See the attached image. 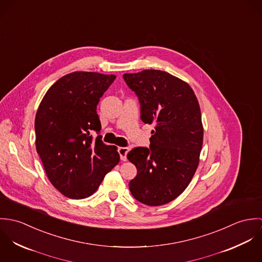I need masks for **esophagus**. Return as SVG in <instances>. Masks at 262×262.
<instances>
[{
    "mask_svg": "<svg viewBox=\"0 0 262 262\" xmlns=\"http://www.w3.org/2000/svg\"><path fill=\"white\" fill-rule=\"evenodd\" d=\"M118 152L120 154L121 160L126 161L127 160V153L129 152V148H127V147H119L118 148Z\"/></svg>",
    "mask_w": 262,
    "mask_h": 262,
    "instance_id": "obj_1",
    "label": "esophagus"
}]
</instances>
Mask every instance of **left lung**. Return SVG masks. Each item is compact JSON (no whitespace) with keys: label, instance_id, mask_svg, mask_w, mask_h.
Segmentation results:
<instances>
[{"label":"left lung","instance_id":"obj_1","mask_svg":"<svg viewBox=\"0 0 262 262\" xmlns=\"http://www.w3.org/2000/svg\"><path fill=\"white\" fill-rule=\"evenodd\" d=\"M123 78L138 97L141 120L154 125L149 148L127 154L137 168L130 191L144 205H165L187 188L199 165L204 130L198 99L186 81L162 71Z\"/></svg>","mask_w":262,"mask_h":262}]
</instances>
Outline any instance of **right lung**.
<instances>
[{
  "label": "right lung",
  "instance_id": "obj_1",
  "mask_svg": "<svg viewBox=\"0 0 262 262\" xmlns=\"http://www.w3.org/2000/svg\"><path fill=\"white\" fill-rule=\"evenodd\" d=\"M116 75L75 72L60 77L43 97L36 117V150L48 180L63 195L79 200L93 194L120 155L106 145L97 114L100 99Z\"/></svg>",
  "mask_w": 262,
  "mask_h": 262
}]
</instances>
